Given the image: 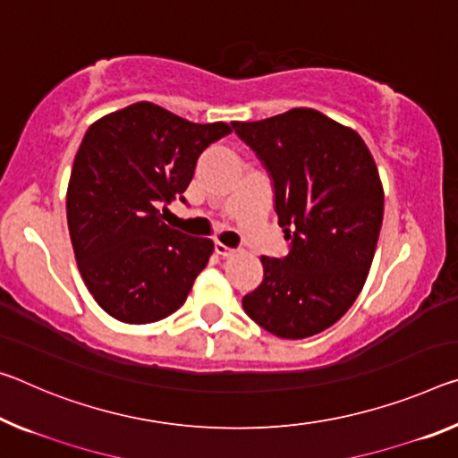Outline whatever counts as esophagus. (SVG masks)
<instances>
[{
	"label": "esophagus",
	"instance_id": "34e87169",
	"mask_svg": "<svg viewBox=\"0 0 458 458\" xmlns=\"http://www.w3.org/2000/svg\"><path fill=\"white\" fill-rule=\"evenodd\" d=\"M214 250H216V255H220V257H232V255H234V249H230V246L222 244V242H216Z\"/></svg>",
	"mask_w": 458,
	"mask_h": 458
}]
</instances>
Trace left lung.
I'll list each match as a JSON object with an SVG mask.
<instances>
[{
  "instance_id": "1",
  "label": "left lung",
  "mask_w": 458,
  "mask_h": 458,
  "mask_svg": "<svg viewBox=\"0 0 458 458\" xmlns=\"http://www.w3.org/2000/svg\"><path fill=\"white\" fill-rule=\"evenodd\" d=\"M232 128L271 177L289 241L285 257H260L265 277L242 308L275 336H314L338 322L365 285L383 222L379 171L352 128L310 107Z\"/></svg>"
}]
</instances>
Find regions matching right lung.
<instances>
[{
	"label": "right lung",
	"instance_id": "add662e5",
	"mask_svg": "<svg viewBox=\"0 0 458 458\" xmlns=\"http://www.w3.org/2000/svg\"><path fill=\"white\" fill-rule=\"evenodd\" d=\"M230 132L148 101L85 132L67 190L69 234L87 289L115 320L158 322L185 303L214 242L169 228L158 208L185 203L201 152Z\"/></svg>",
	"mask_w": 458,
	"mask_h": 458
}]
</instances>
